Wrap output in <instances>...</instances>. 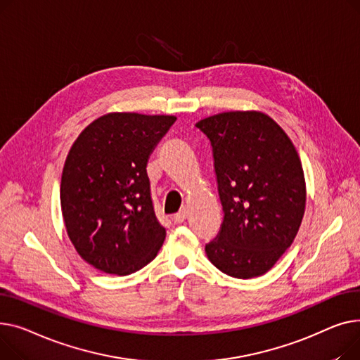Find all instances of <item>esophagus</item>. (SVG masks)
<instances>
[{"instance_id":"esophagus-1","label":"esophagus","mask_w":360,"mask_h":360,"mask_svg":"<svg viewBox=\"0 0 360 360\" xmlns=\"http://www.w3.org/2000/svg\"><path fill=\"white\" fill-rule=\"evenodd\" d=\"M187 218V212H186V209H181V210H179V212L173 217V221L176 222V224H181V222H184V219Z\"/></svg>"}]
</instances>
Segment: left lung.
I'll use <instances>...</instances> for the list:
<instances>
[{"label":"left lung","instance_id":"1","mask_svg":"<svg viewBox=\"0 0 360 360\" xmlns=\"http://www.w3.org/2000/svg\"><path fill=\"white\" fill-rule=\"evenodd\" d=\"M210 141L224 221L207 259L237 279L262 276L290 247L307 190L297 150L262 112H225L196 123Z\"/></svg>","mask_w":360,"mask_h":360}]
</instances>
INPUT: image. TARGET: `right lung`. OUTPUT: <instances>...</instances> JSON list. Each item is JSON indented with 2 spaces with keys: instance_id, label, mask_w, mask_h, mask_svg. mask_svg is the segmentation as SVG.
<instances>
[{
  "instance_id": "obj_1",
  "label": "right lung",
  "mask_w": 360,
  "mask_h": 360,
  "mask_svg": "<svg viewBox=\"0 0 360 360\" xmlns=\"http://www.w3.org/2000/svg\"><path fill=\"white\" fill-rule=\"evenodd\" d=\"M176 116L108 113L72 143L60 180L68 237L89 264L126 276L155 259L165 238L146 164Z\"/></svg>"
}]
</instances>
